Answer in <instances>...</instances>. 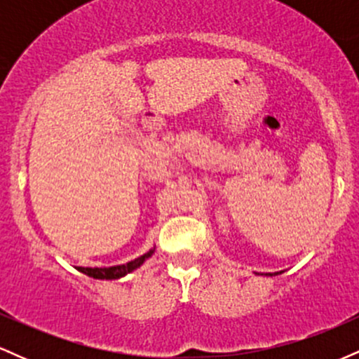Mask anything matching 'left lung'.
<instances>
[{
  "label": "left lung",
  "instance_id": "8db88e82",
  "mask_svg": "<svg viewBox=\"0 0 359 359\" xmlns=\"http://www.w3.org/2000/svg\"><path fill=\"white\" fill-rule=\"evenodd\" d=\"M270 275H271V273H270Z\"/></svg>",
  "mask_w": 359,
  "mask_h": 359
}]
</instances>
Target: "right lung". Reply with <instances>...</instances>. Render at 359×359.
I'll return each instance as SVG.
<instances>
[{
	"label": "right lung",
	"mask_w": 359,
	"mask_h": 359,
	"mask_svg": "<svg viewBox=\"0 0 359 359\" xmlns=\"http://www.w3.org/2000/svg\"><path fill=\"white\" fill-rule=\"evenodd\" d=\"M155 253V248H151L150 251H147L145 255H142V257L131 259V262L125 263V265H116V266H102V269H84V266H79V271L82 273H86L88 277H93V278H100V280H116V278H121L125 277V275L130 273V271L137 270L138 266H142L143 263H145V259H148L151 257V255Z\"/></svg>",
	"instance_id": "right-lung-1"
}]
</instances>
